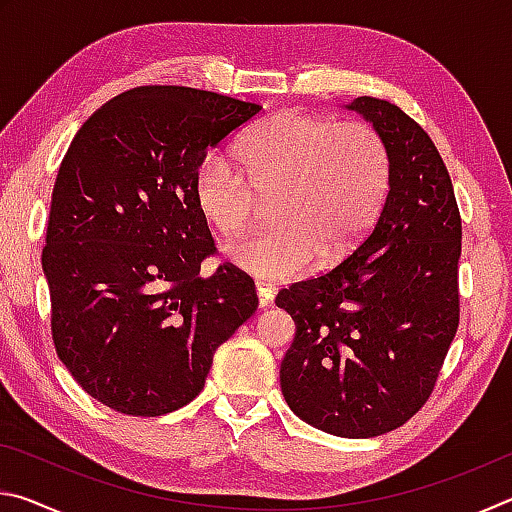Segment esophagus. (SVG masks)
I'll return each mask as SVG.
<instances>
[{
	"mask_svg": "<svg viewBox=\"0 0 512 512\" xmlns=\"http://www.w3.org/2000/svg\"><path fill=\"white\" fill-rule=\"evenodd\" d=\"M255 291H257V302H259V309H268L273 305L275 300V287L266 282H255Z\"/></svg>",
	"mask_w": 512,
	"mask_h": 512,
	"instance_id": "obj_1",
	"label": "esophagus"
}]
</instances>
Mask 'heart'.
I'll return each mask as SVG.
<instances>
[{
    "mask_svg": "<svg viewBox=\"0 0 512 512\" xmlns=\"http://www.w3.org/2000/svg\"><path fill=\"white\" fill-rule=\"evenodd\" d=\"M237 164L207 155L194 176V203L221 237L253 221L271 198L275 228L225 248V259L262 280H291L314 264L334 266L357 248L391 187V158L366 121L287 110L259 121L237 144Z\"/></svg>",
    "mask_w": 512,
    "mask_h": 512,
    "instance_id": "heart-1",
    "label": "heart"
}]
</instances>
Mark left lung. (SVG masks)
I'll list each match as a JSON object with an SVG mask.
<instances>
[{
    "instance_id": "obj_1",
    "label": "left lung",
    "mask_w": 512,
    "mask_h": 512,
    "mask_svg": "<svg viewBox=\"0 0 512 512\" xmlns=\"http://www.w3.org/2000/svg\"><path fill=\"white\" fill-rule=\"evenodd\" d=\"M391 158V187L366 241L339 266L277 293L296 339L282 395L311 427L372 438L413 418L458 329L461 214L436 144L395 103L354 99Z\"/></svg>"
}]
</instances>
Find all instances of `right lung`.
Listing matches in <instances>:
<instances>
[{"mask_svg": "<svg viewBox=\"0 0 512 512\" xmlns=\"http://www.w3.org/2000/svg\"><path fill=\"white\" fill-rule=\"evenodd\" d=\"M262 106L146 85L85 121L60 162L47 246L51 336L85 393L155 418L203 391L214 352L255 314V282L214 253L194 203L207 149Z\"/></svg>", "mask_w": 512, "mask_h": 512, "instance_id": "1", "label": "right lung"}]
</instances>
